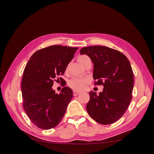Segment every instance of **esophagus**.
<instances>
[{
	"mask_svg": "<svg viewBox=\"0 0 154 154\" xmlns=\"http://www.w3.org/2000/svg\"><path fill=\"white\" fill-rule=\"evenodd\" d=\"M80 92H77V91H73V95L74 96H77V95H78L79 94H80Z\"/></svg>",
	"mask_w": 154,
	"mask_h": 154,
	"instance_id": "esophagus-1",
	"label": "esophagus"
}]
</instances>
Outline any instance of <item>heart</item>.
Instances as JSON below:
<instances>
[{
  "mask_svg": "<svg viewBox=\"0 0 154 154\" xmlns=\"http://www.w3.org/2000/svg\"><path fill=\"white\" fill-rule=\"evenodd\" d=\"M88 60H91V59L87 55H80L78 57V61L80 62L83 66H84V64L88 61ZM87 83V79L75 77L71 79V80L69 82V86L74 91H80L84 89Z\"/></svg>",
  "mask_w": 154,
  "mask_h": 154,
  "instance_id": "b5f03b06",
  "label": "heart"
}]
</instances>
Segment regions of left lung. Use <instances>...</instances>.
Listing matches in <instances>:
<instances>
[{"mask_svg": "<svg viewBox=\"0 0 154 154\" xmlns=\"http://www.w3.org/2000/svg\"><path fill=\"white\" fill-rule=\"evenodd\" d=\"M80 52L94 64V84L104 87L99 95L89 92L87 112L97 123H114L125 114L132 97L134 74L129 60L119 51L105 46L83 48Z\"/></svg>", "mask_w": 154, "mask_h": 154, "instance_id": "left-lung-1", "label": "left lung"}]
</instances>
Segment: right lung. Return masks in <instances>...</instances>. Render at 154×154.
Returning a JSON list of instances; mask_svg holds the SVG:
<instances>
[{
  "instance_id": "1",
  "label": "right lung",
  "mask_w": 154,
  "mask_h": 154,
  "mask_svg": "<svg viewBox=\"0 0 154 154\" xmlns=\"http://www.w3.org/2000/svg\"><path fill=\"white\" fill-rule=\"evenodd\" d=\"M78 49L51 45L36 51L26 64L21 83L23 106L37 127L54 128L66 113L73 97L72 89L64 87L58 94L52 87L56 79L59 80L58 76L64 74ZM60 80L65 81L61 77Z\"/></svg>"
}]
</instances>
